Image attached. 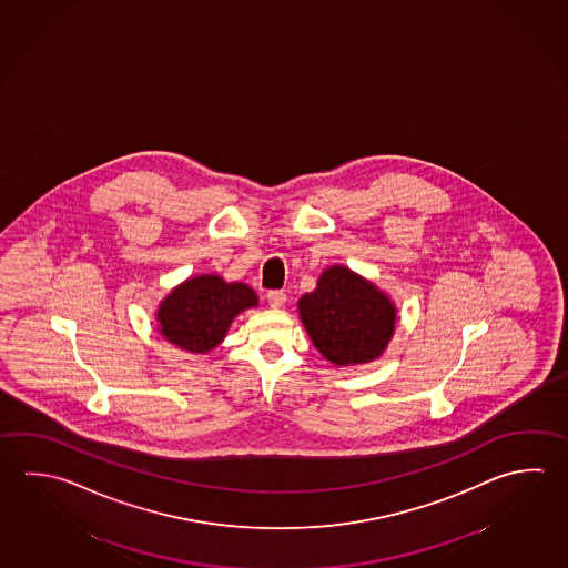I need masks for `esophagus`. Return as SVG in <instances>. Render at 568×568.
<instances>
[{
    "instance_id": "obj_1",
    "label": "esophagus",
    "mask_w": 568,
    "mask_h": 568,
    "mask_svg": "<svg viewBox=\"0 0 568 568\" xmlns=\"http://www.w3.org/2000/svg\"><path fill=\"white\" fill-rule=\"evenodd\" d=\"M268 304L272 308H282L284 304H286V292H282V290H270Z\"/></svg>"
}]
</instances>
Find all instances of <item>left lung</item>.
<instances>
[{
    "label": "left lung",
    "mask_w": 568,
    "mask_h": 568,
    "mask_svg": "<svg viewBox=\"0 0 568 568\" xmlns=\"http://www.w3.org/2000/svg\"><path fill=\"white\" fill-rule=\"evenodd\" d=\"M298 312L314 346L334 366L376 361L396 324L390 296L338 264L324 270L316 290L298 300Z\"/></svg>",
    "instance_id": "left-lung-1"
}]
</instances>
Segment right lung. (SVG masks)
Returning <instances> with one entry per match:
<instances>
[{"mask_svg":"<svg viewBox=\"0 0 568 568\" xmlns=\"http://www.w3.org/2000/svg\"><path fill=\"white\" fill-rule=\"evenodd\" d=\"M258 296L244 282H226L216 274H200L175 286L158 312V331L182 351L206 354L226 338L237 314L256 308Z\"/></svg>","mask_w":568,"mask_h":568,"instance_id":"add662e5","label":"right lung"}]
</instances>
